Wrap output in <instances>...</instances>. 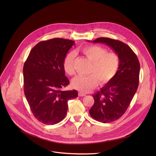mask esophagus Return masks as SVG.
I'll return each mask as SVG.
<instances>
[{"label": "esophagus", "mask_w": 156, "mask_h": 156, "mask_svg": "<svg viewBox=\"0 0 156 156\" xmlns=\"http://www.w3.org/2000/svg\"><path fill=\"white\" fill-rule=\"evenodd\" d=\"M85 95H86V94L85 93H83V92H78V96L79 97H83V96H85Z\"/></svg>", "instance_id": "esophagus-1"}]
</instances>
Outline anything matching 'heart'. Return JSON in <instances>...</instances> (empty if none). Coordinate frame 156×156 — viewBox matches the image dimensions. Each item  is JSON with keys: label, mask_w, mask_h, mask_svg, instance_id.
<instances>
[{"label": "heart", "mask_w": 156, "mask_h": 156, "mask_svg": "<svg viewBox=\"0 0 156 156\" xmlns=\"http://www.w3.org/2000/svg\"><path fill=\"white\" fill-rule=\"evenodd\" d=\"M82 52L92 62L89 73L86 76H78L71 81L72 87L81 92L88 93L95 88L99 82L105 85L115 76L119 67V57L114 52L100 45H92L82 48ZM76 53L71 51L65 55L63 68L68 75H73L75 72V61Z\"/></svg>", "instance_id": "obj_1"}]
</instances>
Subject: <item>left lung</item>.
<instances>
[{"mask_svg": "<svg viewBox=\"0 0 156 156\" xmlns=\"http://www.w3.org/2000/svg\"><path fill=\"white\" fill-rule=\"evenodd\" d=\"M91 42L106 44L119 57L116 75L92 95L94 104L89 111L94 119L107 123L123 115L133 99L139 83L140 63L132 49L121 41L101 37Z\"/></svg>", "mask_w": 156, "mask_h": 156, "instance_id": "obj_1", "label": "left lung"}]
</instances>
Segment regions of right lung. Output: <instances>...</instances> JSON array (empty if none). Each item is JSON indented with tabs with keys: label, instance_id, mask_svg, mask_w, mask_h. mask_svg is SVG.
<instances>
[{
	"label": "right lung",
	"instance_id": "obj_1",
	"mask_svg": "<svg viewBox=\"0 0 156 156\" xmlns=\"http://www.w3.org/2000/svg\"><path fill=\"white\" fill-rule=\"evenodd\" d=\"M75 42L55 38L42 41L31 49L23 66L24 92L34 116L45 125H55L66 115L68 102L75 90L63 91L69 81L63 59Z\"/></svg>",
	"mask_w": 156,
	"mask_h": 156
}]
</instances>
